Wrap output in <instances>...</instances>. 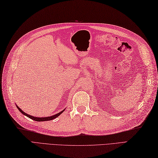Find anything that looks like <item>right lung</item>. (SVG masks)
<instances>
[{"instance_id":"obj_1","label":"right lung","mask_w":158,"mask_h":158,"mask_svg":"<svg viewBox=\"0 0 158 158\" xmlns=\"http://www.w3.org/2000/svg\"><path fill=\"white\" fill-rule=\"evenodd\" d=\"M17 109L20 110V112L23 114H25V116H27V117H29V118H31V119H33V120H34V121H51V120H53V119H54V118H56V117H57L59 116V115H60V114H61L63 112H64V110H63L62 111H61V112H60L59 113H57V114H55V115H52V116H51V117H33V116H31V115H29V114H27V113H25L24 111H23L20 108H19V106H17Z\"/></svg>"}]
</instances>
